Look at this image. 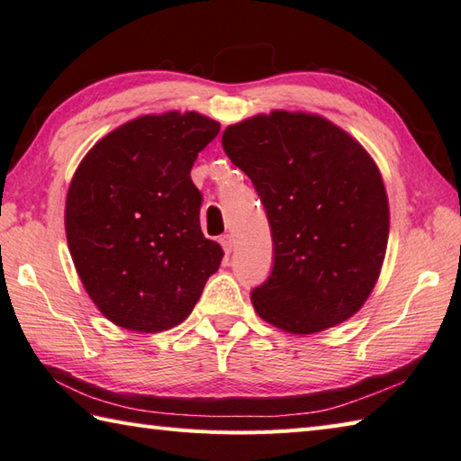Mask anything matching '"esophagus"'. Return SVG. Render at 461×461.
Here are the masks:
<instances>
[{"label": "esophagus", "instance_id": "obj_1", "mask_svg": "<svg viewBox=\"0 0 461 461\" xmlns=\"http://www.w3.org/2000/svg\"><path fill=\"white\" fill-rule=\"evenodd\" d=\"M221 244H222L224 252H227V255H230L232 247H234V239L230 237V234H224V237H221Z\"/></svg>", "mask_w": 461, "mask_h": 461}]
</instances>
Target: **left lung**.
Wrapping results in <instances>:
<instances>
[{
    "instance_id": "left-lung-1",
    "label": "left lung",
    "mask_w": 461,
    "mask_h": 461,
    "mask_svg": "<svg viewBox=\"0 0 461 461\" xmlns=\"http://www.w3.org/2000/svg\"><path fill=\"white\" fill-rule=\"evenodd\" d=\"M222 149L265 204L275 265L252 306L290 334L348 321L386 257L390 209L378 165L344 129L314 113L272 111L222 133Z\"/></svg>"
}]
</instances>
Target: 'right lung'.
I'll return each instance as SVG.
<instances>
[{
  "mask_svg": "<svg viewBox=\"0 0 461 461\" xmlns=\"http://www.w3.org/2000/svg\"><path fill=\"white\" fill-rule=\"evenodd\" d=\"M196 111L143 115L83 157L65 201V234L89 298L113 324L163 332L181 324L222 260L201 230L191 168L219 135Z\"/></svg>",
  "mask_w": 461,
  "mask_h": 461,
  "instance_id": "1",
  "label": "right lung"
}]
</instances>
